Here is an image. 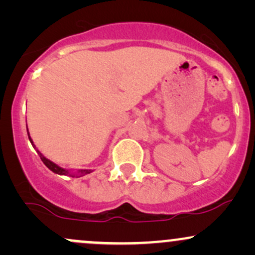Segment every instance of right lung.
I'll return each mask as SVG.
<instances>
[{
	"mask_svg": "<svg viewBox=\"0 0 255 255\" xmlns=\"http://www.w3.org/2000/svg\"><path fill=\"white\" fill-rule=\"evenodd\" d=\"M28 139H30V141H31V144L33 145V142H32V139L30 137V134H28ZM33 147H36V146L33 145ZM38 152V154H39V157H40V159H42V162L44 163V164H45L46 166H48L49 169H50L51 171H54L55 174H58V175H69V172H68V170H64V169H62V168H60V166L58 165H56L55 164V163H52V162H50V160L49 159H46L45 157L43 156L42 153H40L39 151H37ZM89 172H91L90 170H81L80 171V174H83V175H85V174H89Z\"/></svg>",
	"mask_w": 255,
	"mask_h": 255,
	"instance_id": "1",
	"label": "right lung"
}]
</instances>
